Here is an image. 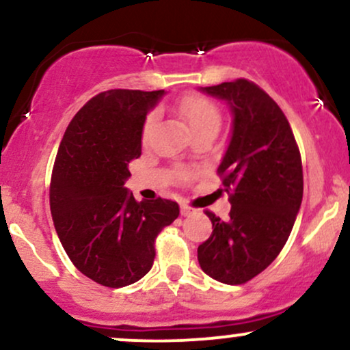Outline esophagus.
<instances>
[{
    "mask_svg": "<svg viewBox=\"0 0 350 350\" xmlns=\"http://www.w3.org/2000/svg\"><path fill=\"white\" fill-rule=\"evenodd\" d=\"M191 214H194V208H191L189 206H186V204H183V206H180V215L187 217Z\"/></svg>",
    "mask_w": 350,
    "mask_h": 350,
    "instance_id": "1",
    "label": "esophagus"
}]
</instances>
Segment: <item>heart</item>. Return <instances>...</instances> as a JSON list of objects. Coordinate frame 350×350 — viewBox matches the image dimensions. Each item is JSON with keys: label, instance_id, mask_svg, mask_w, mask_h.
Masks as SVG:
<instances>
[{"label": "heart", "instance_id": "b5f03b06", "mask_svg": "<svg viewBox=\"0 0 350 350\" xmlns=\"http://www.w3.org/2000/svg\"><path fill=\"white\" fill-rule=\"evenodd\" d=\"M179 115L183 116L184 122L187 123V126L191 128L192 135L199 133L204 130H219L220 124V111L219 108L212 100H208L202 95H187L179 102L178 105ZM156 123V115L152 113L148 116L146 123L143 128V143L148 142L150 138L152 126ZM183 176L186 178V174L183 172Z\"/></svg>", "mask_w": 350, "mask_h": 350}]
</instances>
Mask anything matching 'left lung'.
Returning a JSON list of instances; mask_svg holds the SVG:
<instances>
[{
  "mask_svg": "<svg viewBox=\"0 0 350 350\" xmlns=\"http://www.w3.org/2000/svg\"><path fill=\"white\" fill-rule=\"evenodd\" d=\"M199 90L222 100L232 115L219 164L232 208L227 222L206 212L214 230L198 260L211 278L242 284L280 255L291 234L303 200L301 156L286 116L258 85L239 79Z\"/></svg>",
  "mask_w": 350,
  "mask_h": 350,
  "instance_id": "left-lung-1",
  "label": "left lung"
}]
</instances>
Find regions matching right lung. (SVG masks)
Masks as SVG:
<instances>
[{"label": "right lung", "instance_id": "obj_1", "mask_svg": "<svg viewBox=\"0 0 350 350\" xmlns=\"http://www.w3.org/2000/svg\"><path fill=\"white\" fill-rule=\"evenodd\" d=\"M166 92L108 90L83 105L62 142L51 179V214L72 263L95 283H136L154 262V239L179 206L133 198L124 189L130 161L142 156L146 115Z\"/></svg>", "mask_w": 350, "mask_h": 350}]
</instances>
